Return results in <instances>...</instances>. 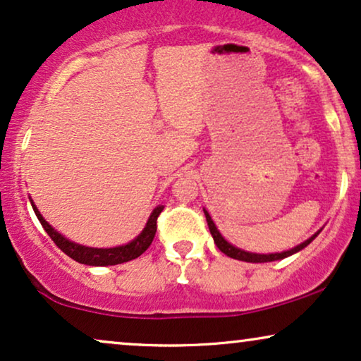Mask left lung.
<instances>
[{
    "mask_svg": "<svg viewBox=\"0 0 361 361\" xmlns=\"http://www.w3.org/2000/svg\"><path fill=\"white\" fill-rule=\"evenodd\" d=\"M204 214H205V219H207V226H209V231L212 233L214 237V242L215 245L219 247V250L224 252L227 257H231V259H235V260H243V262H252V264H264V262H275V260H282V259H287V257L297 254V252H300L302 249H305V247L310 243L313 238H315L318 233L322 232V228L318 232L313 233L310 238H307L305 242H302L300 245L293 247V249L290 250H285V252H277V254H255V252H247V250H242L238 249V247L232 245L231 242H227L226 238L221 232H219L217 226H215L212 217H210V214L207 210L204 209Z\"/></svg>",
    "mask_w": 361,
    "mask_h": 361,
    "instance_id": "1",
    "label": "left lung"
}]
</instances>
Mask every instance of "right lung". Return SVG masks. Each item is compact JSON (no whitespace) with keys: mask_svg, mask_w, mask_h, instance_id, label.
<instances>
[{"mask_svg":"<svg viewBox=\"0 0 361 361\" xmlns=\"http://www.w3.org/2000/svg\"><path fill=\"white\" fill-rule=\"evenodd\" d=\"M30 202L32 205V210H35L37 221L41 222V226H43L46 233L53 238L56 245H58L64 254L71 257L73 260L79 262V264L94 265V267L124 264V262L137 259L139 255H142L154 240V235H156V231H157V226H156L157 217L164 210V205H157V207L152 210L146 222V227L142 228V232H140L134 240L124 243V245L109 247V249H97V247H86V245H81V243L69 240V238L64 237L63 233L54 231V228L49 226V222L44 221V217L41 215L39 210H37L31 197H30Z\"/></svg>","mask_w":361,"mask_h":361,"instance_id":"right-lung-1","label":"right lung"}]
</instances>
